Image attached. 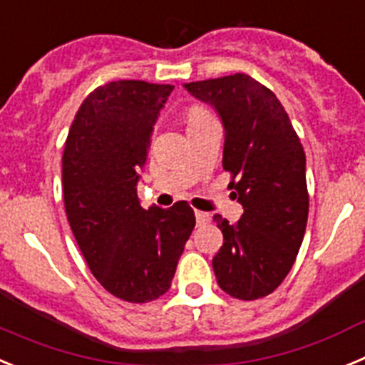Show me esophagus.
I'll use <instances>...</instances> for the list:
<instances>
[{
	"mask_svg": "<svg viewBox=\"0 0 365 365\" xmlns=\"http://www.w3.org/2000/svg\"><path fill=\"white\" fill-rule=\"evenodd\" d=\"M195 216H196V222H198V225H203V223L211 222V215H207V212L196 211Z\"/></svg>",
	"mask_w": 365,
	"mask_h": 365,
	"instance_id": "obj_1",
	"label": "esophagus"
}]
</instances>
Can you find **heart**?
Wrapping results in <instances>:
<instances>
[{"mask_svg": "<svg viewBox=\"0 0 365 365\" xmlns=\"http://www.w3.org/2000/svg\"><path fill=\"white\" fill-rule=\"evenodd\" d=\"M211 118H212V114L209 113L207 109H203V107H190V109L185 113L187 127L196 125V123H202V121L211 120Z\"/></svg>", "mask_w": 365, "mask_h": 365, "instance_id": "1", "label": "heart"}]
</instances>
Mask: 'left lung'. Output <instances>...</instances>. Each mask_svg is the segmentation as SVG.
<instances>
[{
  "label": "left lung",
  "mask_w": 365,
  "mask_h": 365,
  "mask_svg": "<svg viewBox=\"0 0 365 365\" xmlns=\"http://www.w3.org/2000/svg\"><path fill=\"white\" fill-rule=\"evenodd\" d=\"M185 88L222 118L223 170L244 207L232 225L220 215L212 218L223 232L212 258L216 282L238 300L267 297L293 267L307 225L300 138L274 93L247 74L192 81Z\"/></svg>",
  "instance_id": "left-lung-1"
}]
</instances>
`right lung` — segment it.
Here are the masks:
<instances>
[{
	"label": "right lung",
	"instance_id": "1",
	"mask_svg": "<svg viewBox=\"0 0 365 365\" xmlns=\"http://www.w3.org/2000/svg\"><path fill=\"white\" fill-rule=\"evenodd\" d=\"M173 85L140 80L94 88L78 109L63 150V202L72 235L110 294L145 304L165 294L196 225L187 202L143 209L136 185L153 125Z\"/></svg>",
	"mask_w": 365,
	"mask_h": 365
}]
</instances>
